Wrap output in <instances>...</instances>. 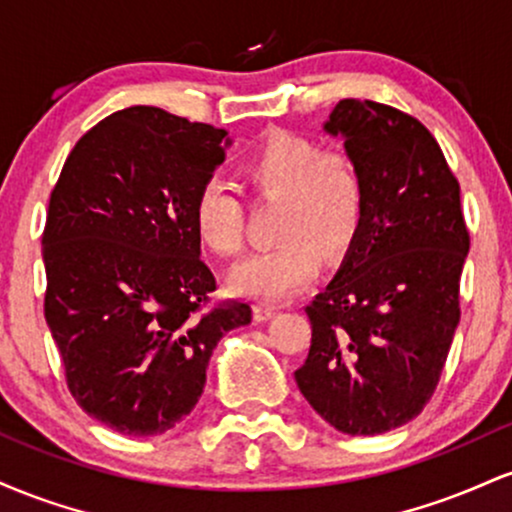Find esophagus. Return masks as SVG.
I'll return each instance as SVG.
<instances>
[{"instance_id":"1","label":"esophagus","mask_w":512,"mask_h":512,"mask_svg":"<svg viewBox=\"0 0 512 512\" xmlns=\"http://www.w3.org/2000/svg\"><path fill=\"white\" fill-rule=\"evenodd\" d=\"M279 305L274 303H255V308H252V313H255V320H269V317H274L276 313H279Z\"/></svg>"}]
</instances>
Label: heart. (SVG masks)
I'll use <instances>...</instances> for the list:
<instances>
[{
  "mask_svg": "<svg viewBox=\"0 0 512 512\" xmlns=\"http://www.w3.org/2000/svg\"><path fill=\"white\" fill-rule=\"evenodd\" d=\"M245 190L257 202H279L274 238L228 276L236 293L281 301L303 289L320 269L322 255L339 260L361 236L368 185L356 158L325 151L315 139L289 129H269L238 166ZM199 243L219 257H236L248 238V209L219 180L204 182L192 204Z\"/></svg>",
  "mask_w": 512,
  "mask_h": 512,
  "instance_id": "obj_1",
  "label": "heart"
}]
</instances>
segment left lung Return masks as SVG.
I'll return each mask as SVG.
<instances>
[{
	"mask_svg": "<svg viewBox=\"0 0 512 512\" xmlns=\"http://www.w3.org/2000/svg\"><path fill=\"white\" fill-rule=\"evenodd\" d=\"M325 132L368 185L361 236L305 305L313 337L296 383L327 424L378 436L421 414L460 322L469 231L460 182L416 117L344 98Z\"/></svg>",
	"mask_w": 512,
	"mask_h": 512,
	"instance_id": "left-lung-1",
	"label": "left lung"
}]
</instances>
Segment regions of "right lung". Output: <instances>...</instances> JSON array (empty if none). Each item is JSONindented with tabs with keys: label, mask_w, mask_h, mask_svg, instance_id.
<instances>
[{
	"label": "right lung",
	"mask_w": 512,
	"mask_h": 512,
	"mask_svg": "<svg viewBox=\"0 0 512 512\" xmlns=\"http://www.w3.org/2000/svg\"><path fill=\"white\" fill-rule=\"evenodd\" d=\"M228 132L151 105L76 142L43 231L45 320L79 407L125 436H161L202 397L207 366L248 303L211 305L192 204Z\"/></svg>",
	"instance_id": "right-lung-1"
}]
</instances>
